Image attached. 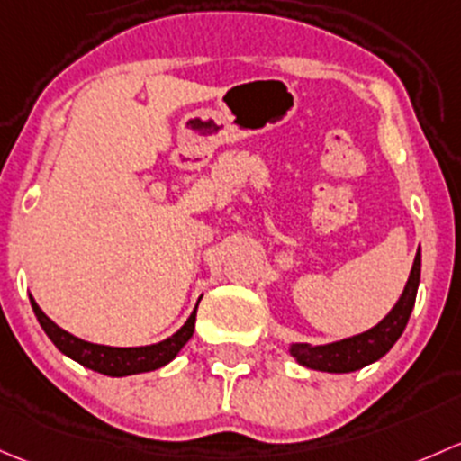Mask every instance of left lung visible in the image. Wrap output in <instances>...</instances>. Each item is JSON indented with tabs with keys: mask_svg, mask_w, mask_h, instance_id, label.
Instances as JSON below:
<instances>
[{
	"mask_svg": "<svg viewBox=\"0 0 461 461\" xmlns=\"http://www.w3.org/2000/svg\"><path fill=\"white\" fill-rule=\"evenodd\" d=\"M420 273L421 250L417 249L415 262H412L411 275H408L404 293H402V297L393 306V311L377 326H373V329L364 330L359 335L333 341V344H291V355L302 366L324 373H353L368 366V364L377 362L379 357H384L393 348V344L400 339L402 333H404L408 317H411L412 306H415Z\"/></svg>",
	"mask_w": 461,
	"mask_h": 461,
	"instance_id": "1",
	"label": "left lung"
}]
</instances>
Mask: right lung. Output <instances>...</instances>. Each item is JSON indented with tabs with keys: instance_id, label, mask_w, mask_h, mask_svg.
<instances>
[{
	"instance_id": "add662e5",
	"label": "right lung",
	"mask_w": 461,
	"mask_h": 461,
	"mask_svg": "<svg viewBox=\"0 0 461 461\" xmlns=\"http://www.w3.org/2000/svg\"><path fill=\"white\" fill-rule=\"evenodd\" d=\"M31 306L35 311L37 321L44 329V333L50 337V341L61 350L64 355H68L70 359H75L82 366L90 368L95 373L108 375V377H126V375H137V373H149L155 368L166 366L170 359H175V355L184 348L188 339L193 337L195 330V317H197V306L191 312V317L186 320V324L177 330L175 335H170L168 339L159 341V344L150 346H135V348H117V346H102V344H90V341L79 339V337L70 335L68 330L59 329L40 306L32 300L31 295Z\"/></svg>"
}]
</instances>
